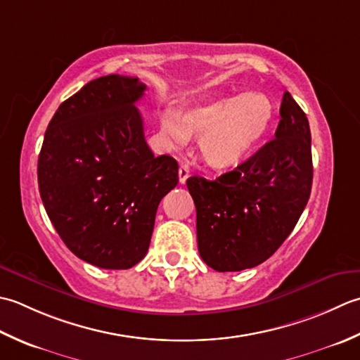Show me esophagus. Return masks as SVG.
<instances>
[{
  "instance_id": "esophagus-1",
  "label": "esophagus",
  "mask_w": 360,
  "mask_h": 360,
  "mask_svg": "<svg viewBox=\"0 0 360 360\" xmlns=\"http://www.w3.org/2000/svg\"><path fill=\"white\" fill-rule=\"evenodd\" d=\"M189 177V167L186 165H181L180 169H179V180L180 183H186Z\"/></svg>"
}]
</instances>
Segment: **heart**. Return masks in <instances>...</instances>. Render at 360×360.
<instances>
[{"label":"heart","instance_id":"b5f03b06","mask_svg":"<svg viewBox=\"0 0 360 360\" xmlns=\"http://www.w3.org/2000/svg\"><path fill=\"white\" fill-rule=\"evenodd\" d=\"M272 120L274 105L266 94H222L163 113L160 127L172 144L199 136L205 163L216 171H230L252 155Z\"/></svg>","mask_w":360,"mask_h":360}]
</instances>
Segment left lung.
<instances>
[{
  "instance_id": "left-lung-1",
  "label": "left lung",
  "mask_w": 360,
  "mask_h": 360,
  "mask_svg": "<svg viewBox=\"0 0 360 360\" xmlns=\"http://www.w3.org/2000/svg\"><path fill=\"white\" fill-rule=\"evenodd\" d=\"M275 138L216 180L189 177L197 212V245L217 272L252 269L292 233L312 188L311 130L289 91Z\"/></svg>"
}]
</instances>
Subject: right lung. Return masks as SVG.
I'll return each mask as SVG.
<instances>
[{
	"instance_id": "obj_1",
	"label": "right lung",
	"mask_w": 360,
	"mask_h": 360,
	"mask_svg": "<svg viewBox=\"0 0 360 360\" xmlns=\"http://www.w3.org/2000/svg\"><path fill=\"white\" fill-rule=\"evenodd\" d=\"M146 85L110 75L57 108L39 155V189L49 221L77 258L130 269L150 244L161 199L177 186L179 165L155 157L135 102Z\"/></svg>"
}]
</instances>
